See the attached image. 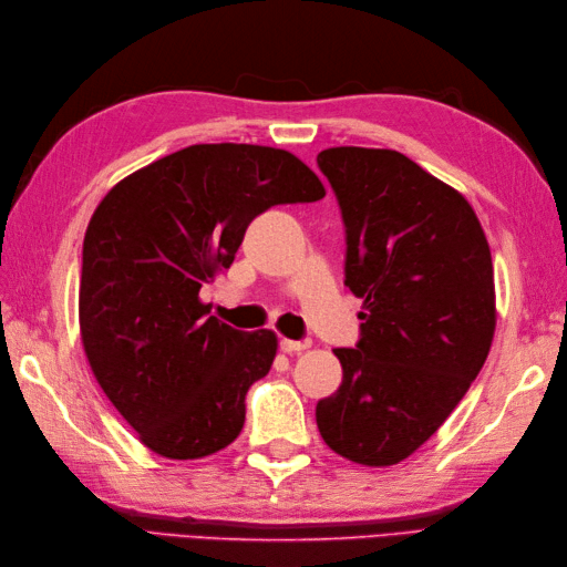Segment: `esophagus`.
I'll return each mask as SVG.
<instances>
[{"label": "esophagus", "mask_w": 567, "mask_h": 567, "mask_svg": "<svg viewBox=\"0 0 567 567\" xmlns=\"http://www.w3.org/2000/svg\"><path fill=\"white\" fill-rule=\"evenodd\" d=\"M311 346V341L309 339H305V341H292V339H282L280 341V348H282V353H302V351H307V348Z\"/></svg>", "instance_id": "34e87169"}]
</instances>
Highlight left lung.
Wrapping results in <instances>:
<instances>
[{
    "instance_id": "1",
    "label": "left lung",
    "mask_w": 567,
    "mask_h": 567,
    "mask_svg": "<svg viewBox=\"0 0 567 567\" xmlns=\"http://www.w3.org/2000/svg\"><path fill=\"white\" fill-rule=\"evenodd\" d=\"M346 224V285L363 299L343 382L317 404L331 451L384 467L424 445L483 370L495 336V270L461 192L388 148L317 155Z\"/></svg>"
}]
</instances>
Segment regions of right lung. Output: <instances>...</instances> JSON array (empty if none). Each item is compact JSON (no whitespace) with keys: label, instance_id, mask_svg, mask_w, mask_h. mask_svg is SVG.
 <instances>
[{"label":"right lung","instance_id":"right-lung-1","mask_svg":"<svg viewBox=\"0 0 567 567\" xmlns=\"http://www.w3.org/2000/svg\"><path fill=\"white\" fill-rule=\"evenodd\" d=\"M323 195L292 153L199 143L124 177L94 209L82 246V346L153 453L195 461L236 441L277 336L209 317L199 290L231 268L258 214Z\"/></svg>","mask_w":567,"mask_h":567}]
</instances>
